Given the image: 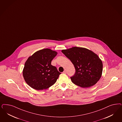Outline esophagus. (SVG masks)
<instances>
[{
  "label": "esophagus",
  "mask_w": 122,
  "mask_h": 122,
  "mask_svg": "<svg viewBox=\"0 0 122 122\" xmlns=\"http://www.w3.org/2000/svg\"><path fill=\"white\" fill-rule=\"evenodd\" d=\"M63 73H64V74H66V70H64V71L63 72Z\"/></svg>",
  "instance_id": "obj_1"
}]
</instances>
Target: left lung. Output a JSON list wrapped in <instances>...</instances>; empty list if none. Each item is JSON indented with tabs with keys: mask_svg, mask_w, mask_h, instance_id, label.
Listing matches in <instances>:
<instances>
[{
	"mask_svg": "<svg viewBox=\"0 0 122 122\" xmlns=\"http://www.w3.org/2000/svg\"><path fill=\"white\" fill-rule=\"evenodd\" d=\"M62 52L74 65L76 71L71 76V81L81 87H89L100 80L103 63L99 56L86 48L73 47Z\"/></svg>",
	"mask_w": 122,
	"mask_h": 122,
	"instance_id": "1",
	"label": "left lung"
}]
</instances>
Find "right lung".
I'll return each instance as SVG.
<instances>
[{
    "mask_svg": "<svg viewBox=\"0 0 122 122\" xmlns=\"http://www.w3.org/2000/svg\"><path fill=\"white\" fill-rule=\"evenodd\" d=\"M57 52L50 49L37 51L26 61L23 76L26 83L36 90L49 88L56 82L61 74L51 61Z\"/></svg>",
    "mask_w": 122,
    "mask_h": 122,
    "instance_id": "add662e5",
    "label": "right lung"
}]
</instances>
